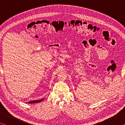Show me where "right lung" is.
Here are the masks:
<instances>
[{"mask_svg":"<svg viewBox=\"0 0 125 125\" xmlns=\"http://www.w3.org/2000/svg\"><path fill=\"white\" fill-rule=\"evenodd\" d=\"M43 99H45V98L42 99H41V100H32V101H29V102H27L26 103V104L27 103H29V104H36V103H40L41 102V101H42L43 100Z\"/></svg>","mask_w":125,"mask_h":125,"instance_id":"add662e5","label":"right lung"}]
</instances>
